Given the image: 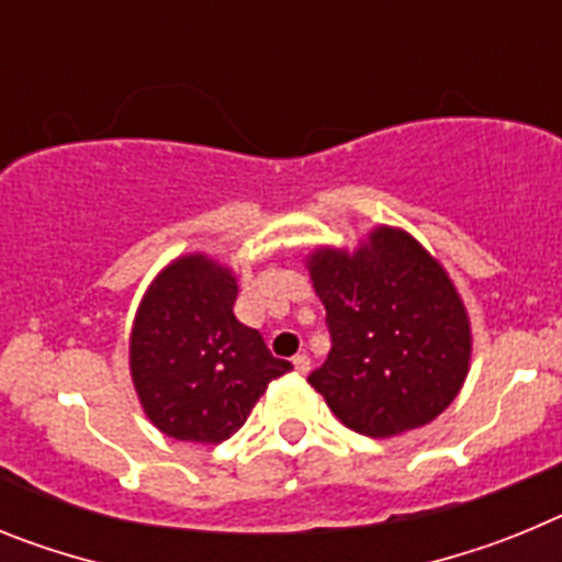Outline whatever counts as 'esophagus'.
Here are the masks:
<instances>
[{
  "label": "esophagus",
  "mask_w": 562,
  "mask_h": 562,
  "mask_svg": "<svg viewBox=\"0 0 562 562\" xmlns=\"http://www.w3.org/2000/svg\"><path fill=\"white\" fill-rule=\"evenodd\" d=\"M292 366H295L297 374H310L312 360H310V357H306V355H295V357H292Z\"/></svg>",
  "instance_id": "esophagus-1"
}]
</instances>
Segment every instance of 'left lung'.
I'll return each mask as SVG.
<instances>
[{"label":"left lung","instance_id":"obj_1","mask_svg":"<svg viewBox=\"0 0 562 562\" xmlns=\"http://www.w3.org/2000/svg\"><path fill=\"white\" fill-rule=\"evenodd\" d=\"M312 286L331 351L310 385L331 414L371 439L422 428L470 371V317L445 267L400 227H374L355 252L317 247Z\"/></svg>","mask_w":562,"mask_h":562}]
</instances>
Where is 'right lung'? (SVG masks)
<instances>
[{
  "label": "right lung",
  "mask_w": 562,
  "mask_h": 562,
  "mask_svg": "<svg viewBox=\"0 0 562 562\" xmlns=\"http://www.w3.org/2000/svg\"><path fill=\"white\" fill-rule=\"evenodd\" d=\"M233 270L191 252L154 278L134 315L128 369L151 425L171 439L220 445L292 362L233 315Z\"/></svg>",
  "instance_id": "obj_1"
}]
</instances>
